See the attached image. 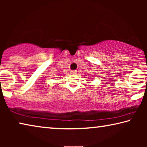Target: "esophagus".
Masks as SVG:
<instances>
[{"instance_id": "34e87169", "label": "esophagus", "mask_w": 147, "mask_h": 147, "mask_svg": "<svg viewBox=\"0 0 147 147\" xmlns=\"http://www.w3.org/2000/svg\"><path fill=\"white\" fill-rule=\"evenodd\" d=\"M76 73H77V71L76 70H73V71H71V74H76Z\"/></svg>"}]
</instances>
